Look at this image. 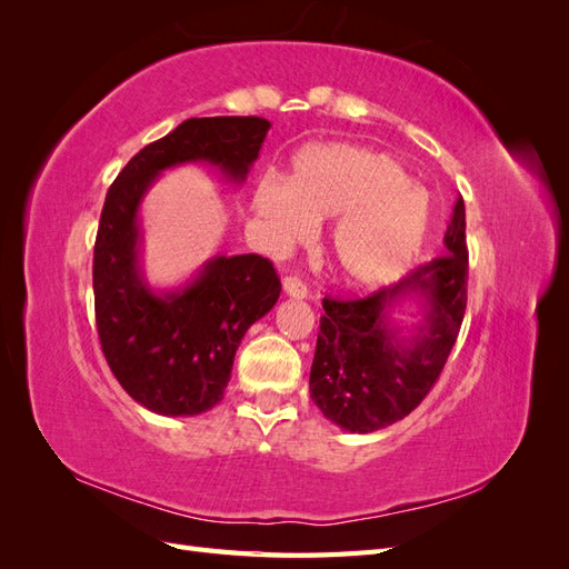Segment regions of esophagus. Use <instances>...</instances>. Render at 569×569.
<instances>
[{"label": "esophagus", "instance_id": "1", "mask_svg": "<svg viewBox=\"0 0 569 569\" xmlns=\"http://www.w3.org/2000/svg\"><path fill=\"white\" fill-rule=\"evenodd\" d=\"M282 287H284V295L291 297V299H306L308 297V287L299 278H291V274L282 280Z\"/></svg>", "mask_w": 569, "mask_h": 569}]
</instances>
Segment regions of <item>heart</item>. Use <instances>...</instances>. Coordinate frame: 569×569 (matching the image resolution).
<instances>
[{
    "mask_svg": "<svg viewBox=\"0 0 569 569\" xmlns=\"http://www.w3.org/2000/svg\"><path fill=\"white\" fill-rule=\"evenodd\" d=\"M256 213L274 239L301 242L316 222L335 220L330 261L343 284L385 287L410 266L427 232V203L393 157L366 147L303 149L289 184L266 178L253 192Z\"/></svg>",
    "mask_w": 569,
    "mask_h": 569,
    "instance_id": "obj_1",
    "label": "heart"
}]
</instances>
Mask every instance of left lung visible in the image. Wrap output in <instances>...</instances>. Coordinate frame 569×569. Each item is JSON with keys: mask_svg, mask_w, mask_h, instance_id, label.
Returning <instances> with one entry per match:
<instances>
[{"mask_svg": "<svg viewBox=\"0 0 569 569\" xmlns=\"http://www.w3.org/2000/svg\"><path fill=\"white\" fill-rule=\"evenodd\" d=\"M408 300L421 320L396 323L390 313ZM468 306L465 203L456 201L443 253L401 282L366 299H322L311 368V399L349 432L368 435L403 420L435 387L458 339Z\"/></svg>", "mask_w": 569, "mask_h": 569, "instance_id": "8db88e82", "label": "left lung"}]
</instances>
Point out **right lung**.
I'll return each instance as SVG.
<instances>
[{
    "label": "right lung",
    "instance_id": "1",
    "mask_svg": "<svg viewBox=\"0 0 569 569\" xmlns=\"http://www.w3.org/2000/svg\"><path fill=\"white\" fill-rule=\"evenodd\" d=\"M268 130L256 116L189 118L134 153L107 192L92 266L97 332L120 387L159 416H199L222 399L237 347L282 284L268 258L242 253L216 256L187 284L153 291L140 203L166 168L182 163H209L242 184Z\"/></svg>",
    "mask_w": 569,
    "mask_h": 569
}]
</instances>
